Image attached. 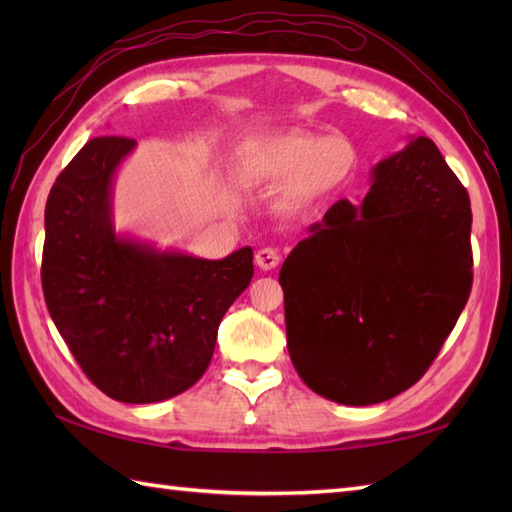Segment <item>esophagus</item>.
<instances>
[{"label": "esophagus", "instance_id": "34e87169", "mask_svg": "<svg viewBox=\"0 0 512 512\" xmlns=\"http://www.w3.org/2000/svg\"><path fill=\"white\" fill-rule=\"evenodd\" d=\"M279 262H281V255H279L277 248H262V250H257L255 264H257L259 268H262V270H273V268L279 266Z\"/></svg>", "mask_w": 512, "mask_h": 512}]
</instances>
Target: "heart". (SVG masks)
Listing matches in <instances>:
<instances>
[{
  "mask_svg": "<svg viewBox=\"0 0 512 512\" xmlns=\"http://www.w3.org/2000/svg\"><path fill=\"white\" fill-rule=\"evenodd\" d=\"M358 154L345 136L284 132L250 140L237 151V171L250 182L280 184L279 204L299 211L352 178Z\"/></svg>",
  "mask_w": 512,
  "mask_h": 512,
  "instance_id": "1",
  "label": "heart"
}]
</instances>
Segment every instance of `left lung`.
Segmentation results:
<instances>
[{"label":"left lung","instance_id":"8db88e82","mask_svg":"<svg viewBox=\"0 0 512 512\" xmlns=\"http://www.w3.org/2000/svg\"><path fill=\"white\" fill-rule=\"evenodd\" d=\"M279 273L288 354L314 394L365 407L418 383L471 295V202L436 143L411 136L339 200Z\"/></svg>","mask_w":512,"mask_h":512}]
</instances>
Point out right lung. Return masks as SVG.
I'll use <instances>...</instances> for the list:
<instances>
[{
  "instance_id": "right-lung-1",
  "label": "right lung",
  "mask_w": 512,
  "mask_h": 512,
  "mask_svg": "<svg viewBox=\"0 0 512 512\" xmlns=\"http://www.w3.org/2000/svg\"><path fill=\"white\" fill-rule=\"evenodd\" d=\"M134 138L101 136L46 202L41 284L50 317L103 394L147 405L193 387L217 328L253 279V248L204 259L116 231L114 180Z\"/></svg>"
}]
</instances>
